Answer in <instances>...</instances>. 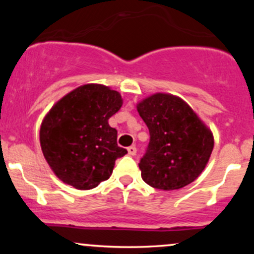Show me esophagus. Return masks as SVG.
Returning <instances> with one entry per match:
<instances>
[{
	"instance_id": "obj_1",
	"label": "esophagus",
	"mask_w": 254,
	"mask_h": 254,
	"mask_svg": "<svg viewBox=\"0 0 254 254\" xmlns=\"http://www.w3.org/2000/svg\"><path fill=\"white\" fill-rule=\"evenodd\" d=\"M127 153H129V155H131V156L136 155V153H137V149H136V147H135V145H131V147L127 148Z\"/></svg>"
}]
</instances>
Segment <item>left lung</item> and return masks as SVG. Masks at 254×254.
<instances>
[{"label":"left lung","mask_w":254,"mask_h":254,"mask_svg":"<svg viewBox=\"0 0 254 254\" xmlns=\"http://www.w3.org/2000/svg\"><path fill=\"white\" fill-rule=\"evenodd\" d=\"M149 129V144L139 161L142 179L151 188L171 191L197 179L214 148L211 131L185 101L157 94L137 105Z\"/></svg>","instance_id":"8db88e82"}]
</instances>
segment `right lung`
I'll list each match as a JSON object with an SVG mask.
<instances>
[{"label": "right lung", "instance_id": "add662e5", "mask_svg": "<svg viewBox=\"0 0 254 254\" xmlns=\"http://www.w3.org/2000/svg\"><path fill=\"white\" fill-rule=\"evenodd\" d=\"M117 90L84 84L61 99L44 119L40 145L46 161L62 182L90 190L112 174L118 147L117 130L109 119L122 107Z\"/></svg>", "mask_w": 254, "mask_h": 254}]
</instances>
